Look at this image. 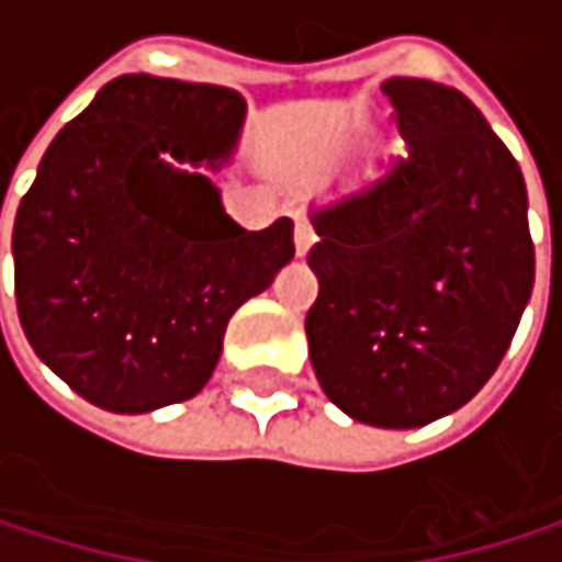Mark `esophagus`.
<instances>
[{"label": "esophagus", "mask_w": 562, "mask_h": 562, "mask_svg": "<svg viewBox=\"0 0 562 562\" xmlns=\"http://www.w3.org/2000/svg\"><path fill=\"white\" fill-rule=\"evenodd\" d=\"M293 243H296V256H306L310 249H313V243H316V232H313V225L310 222H296V232H293Z\"/></svg>", "instance_id": "esophagus-1"}]
</instances>
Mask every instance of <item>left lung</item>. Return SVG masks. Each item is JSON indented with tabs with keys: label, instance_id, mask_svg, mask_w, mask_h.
<instances>
[{
	"label": "left lung",
	"instance_id": "8db88e82",
	"mask_svg": "<svg viewBox=\"0 0 562 562\" xmlns=\"http://www.w3.org/2000/svg\"><path fill=\"white\" fill-rule=\"evenodd\" d=\"M407 155L313 205L306 313L316 381L344 415L422 428L469 404L506 357L532 293L526 181L479 106L415 77L381 83Z\"/></svg>",
	"mask_w": 562,
	"mask_h": 562
}]
</instances>
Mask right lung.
<instances>
[{"label": "right lung", "mask_w": 562, "mask_h": 562, "mask_svg": "<svg viewBox=\"0 0 562 562\" xmlns=\"http://www.w3.org/2000/svg\"><path fill=\"white\" fill-rule=\"evenodd\" d=\"M243 124L239 90L117 77L53 137L19 202V323L49 371L103 412L195 397L232 313L296 252L290 218L243 228L201 171L232 161Z\"/></svg>", "instance_id": "right-lung-1"}]
</instances>
